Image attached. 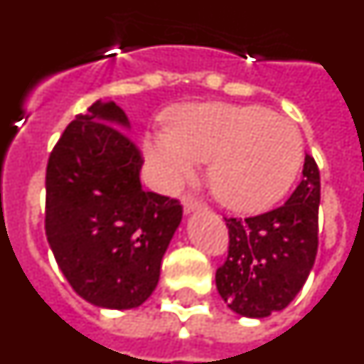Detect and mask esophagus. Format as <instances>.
<instances>
[{
	"instance_id": "esophagus-1",
	"label": "esophagus",
	"mask_w": 364,
	"mask_h": 364,
	"mask_svg": "<svg viewBox=\"0 0 364 364\" xmlns=\"http://www.w3.org/2000/svg\"><path fill=\"white\" fill-rule=\"evenodd\" d=\"M182 205H184L186 213H189V211H195V210H202V208H204V204H202L200 200H197L195 197H191V195H186V197H182Z\"/></svg>"
}]
</instances>
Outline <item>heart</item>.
I'll return each instance as SVG.
<instances>
[{"label":"heart","instance_id":"obj_1","mask_svg":"<svg viewBox=\"0 0 364 364\" xmlns=\"http://www.w3.org/2000/svg\"><path fill=\"white\" fill-rule=\"evenodd\" d=\"M146 156L169 186L210 160L215 197L235 211L269 208L294 184L302 164V136L288 118L259 105L211 102L178 107L167 133L147 134Z\"/></svg>","mask_w":364,"mask_h":364}]
</instances>
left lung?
Wrapping results in <instances>:
<instances>
[{
	"instance_id": "left-lung-1",
	"label": "left lung",
	"mask_w": 364,
	"mask_h": 364,
	"mask_svg": "<svg viewBox=\"0 0 364 364\" xmlns=\"http://www.w3.org/2000/svg\"><path fill=\"white\" fill-rule=\"evenodd\" d=\"M321 176L306 154L301 184L282 205L255 217H224L228 257L215 281L235 314L268 317L295 299L319 246Z\"/></svg>"
}]
</instances>
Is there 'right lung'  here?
Wrapping results in <instances>:
<instances>
[{
  "instance_id": "obj_1",
  "label": "right lung",
  "mask_w": 364,
  "mask_h": 364,
  "mask_svg": "<svg viewBox=\"0 0 364 364\" xmlns=\"http://www.w3.org/2000/svg\"><path fill=\"white\" fill-rule=\"evenodd\" d=\"M120 127H129L125 112L102 100L67 125L47 164L45 235L80 297L129 310L159 284L182 205L144 191L142 151Z\"/></svg>"
}]
</instances>
